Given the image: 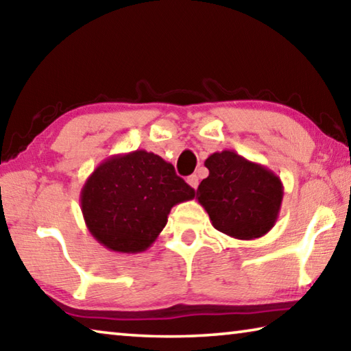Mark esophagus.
<instances>
[{
    "mask_svg": "<svg viewBox=\"0 0 351 351\" xmlns=\"http://www.w3.org/2000/svg\"><path fill=\"white\" fill-rule=\"evenodd\" d=\"M187 182H189V186L192 187V189H195L197 190V187H198V176L197 175H190L189 178H187Z\"/></svg>",
    "mask_w": 351,
    "mask_h": 351,
    "instance_id": "1",
    "label": "esophagus"
}]
</instances>
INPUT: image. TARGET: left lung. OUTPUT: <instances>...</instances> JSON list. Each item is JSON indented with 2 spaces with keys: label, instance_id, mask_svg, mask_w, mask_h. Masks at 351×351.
I'll use <instances>...</instances> for the list:
<instances>
[{
  "label": "left lung",
  "instance_id": "8db88e82",
  "mask_svg": "<svg viewBox=\"0 0 351 351\" xmlns=\"http://www.w3.org/2000/svg\"><path fill=\"white\" fill-rule=\"evenodd\" d=\"M209 176L197 190L198 203L219 232L239 240L260 239L274 228L283 184L274 171L232 150L210 154Z\"/></svg>",
  "mask_w": 351,
  "mask_h": 351
}]
</instances>
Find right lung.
Wrapping results in <instances>:
<instances>
[{"label":"right lung","mask_w":351,"mask_h":351,"mask_svg":"<svg viewBox=\"0 0 351 351\" xmlns=\"http://www.w3.org/2000/svg\"><path fill=\"white\" fill-rule=\"evenodd\" d=\"M195 197L175 167L152 152L112 154L83 184L80 207L86 228L114 252L138 254L150 247L171 207Z\"/></svg>","instance_id":"add662e5"}]
</instances>
